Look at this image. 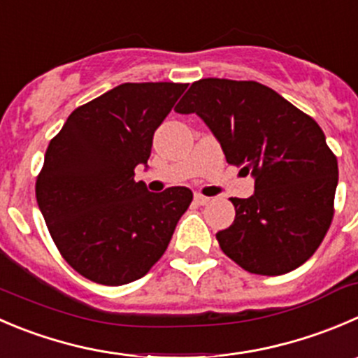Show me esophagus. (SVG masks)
I'll use <instances>...</instances> for the list:
<instances>
[{"instance_id":"obj_1","label":"esophagus","mask_w":358,"mask_h":358,"mask_svg":"<svg viewBox=\"0 0 358 358\" xmlns=\"http://www.w3.org/2000/svg\"><path fill=\"white\" fill-rule=\"evenodd\" d=\"M194 201H196L197 204H199V206H206L208 203H210V197H206V196H201V194H196V196H194Z\"/></svg>"}]
</instances>
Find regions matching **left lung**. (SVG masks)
Segmentation results:
<instances>
[{
	"label": "left lung",
	"mask_w": 358,
	"mask_h": 358,
	"mask_svg": "<svg viewBox=\"0 0 358 358\" xmlns=\"http://www.w3.org/2000/svg\"><path fill=\"white\" fill-rule=\"evenodd\" d=\"M175 110L199 115L229 164L255 178L253 196L231 197L236 217L217 232L222 252L264 276L306 262L331 227L338 187V159L320 126L252 80H197Z\"/></svg>",
	"instance_id": "8db88e82"
}]
</instances>
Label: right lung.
<instances>
[{"instance_id":"obj_1","label":"right lung","mask_w":358,"mask_h":358,"mask_svg":"<svg viewBox=\"0 0 358 358\" xmlns=\"http://www.w3.org/2000/svg\"><path fill=\"white\" fill-rule=\"evenodd\" d=\"M187 83H122L78 106L45 152L36 201L66 262L91 282L126 285L168 248L192 192L134 180Z\"/></svg>"}]
</instances>
